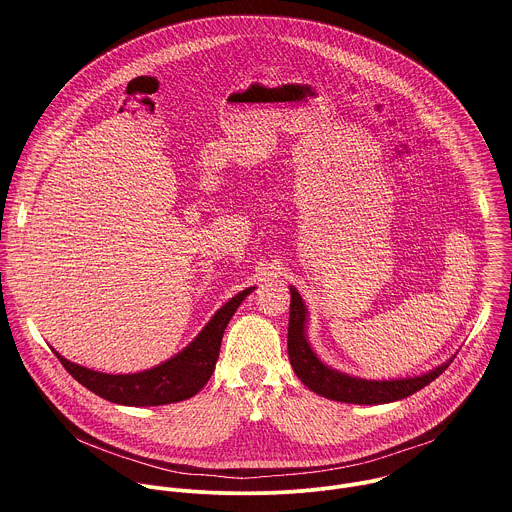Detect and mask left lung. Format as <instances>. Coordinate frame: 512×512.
Returning <instances> with one entry per match:
<instances>
[{"instance_id": "left-lung-1", "label": "left lung", "mask_w": 512, "mask_h": 512, "mask_svg": "<svg viewBox=\"0 0 512 512\" xmlns=\"http://www.w3.org/2000/svg\"><path fill=\"white\" fill-rule=\"evenodd\" d=\"M291 304H289V326H287V354L291 369L298 375V379L316 395H322L332 401L340 403H354V405H383L401 401L425 385L440 377L454 360V356L435 369L413 375V377H399V379H360L348 373H342L330 364H326L308 340V306L300 291L289 285Z\"/></svg>"}]
</instances>
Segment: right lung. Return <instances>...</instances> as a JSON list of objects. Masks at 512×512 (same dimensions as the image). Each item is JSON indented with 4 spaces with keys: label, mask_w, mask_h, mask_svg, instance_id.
Segmentation results:
<instances>
[{
    "label": "right lung",
    "mask_w": 512,
    "mask_h": 512,
    "mask_svg": "<svg viewBox=\"0 0 512 512\" xmlns=\"http://www.w3.org/2000/svg\"><path fill=\"white\" fill-rule=\"evenodd\" d=\"M251 291H255V287L239 291V294L233 296L223 308H218L214 312V316L206 322V326L196 334V338L188 346H184L178 354L170 356L168 360L156 364V367L148 371L109 375L87 369L83 364L70 362L54 348L52 352L62 362V367L83 387L111 403L127 407H156L178 403L202 391V387L212 377L218 352H221L225 328Z\"/></svg>",
    "instance_id": "1"
}]
</instances>
